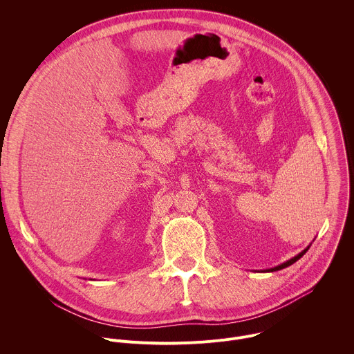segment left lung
<instances>
[{"label":"left lung","instance_id":"1","mask_svg":"<svg viewBox=\"0 0 354 354\" xmlns=\"http://www.w3.org/2000/svg\"><path fill=\"white\" fill-rule=\"evenodd\" d=\"M308 248H310V246H308ZM308 248H307V249H304V250H302V252H301V254H299V255H297V257H295V258H292V259H290V261H288V262H286V263H283V265H280V266H276V268H273V269H269V270H266V272H273V270H274V272H276V270H280V269H283V268H287V266H290V265H292V263H294V262H297V261H298V259H299V258H301V257H302V255H304V254H306V252H307V250H308Z\"/></svg>","mask_w":354,"mask_h":354}]
</instances>
